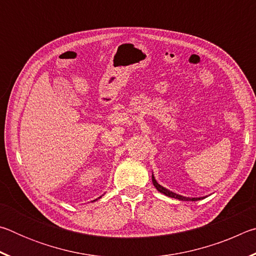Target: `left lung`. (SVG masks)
<instances>
[{
    "label": "left lung",
    "instance_id": "1",
    "mask_svg": "<svg viewBox=\"0 0 256 256\" xmlns=\"http://www.w3.org/2000/svg\"><path fill=\"white\" fill-rule=\"evenodd\" d=\"M152 183L154 185V188H157L160 193H162V194H164V196H167L170 198H178V200H180V201H198V200H202V198H186V196H180V194H176L174 192H172V190L164 188V186L158 184L157 180H154V174H152Z\"/></svg>",
    "mask_w": 256,
    "mask_h": 256
}]
</instances>
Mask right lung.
<instances>
[{"label":"right lung","mask_w":256,"mask_h":256,"mask_svg":"<svg viewBox=\"0 0 256 256\" xmlns=\"http://www.w3.org/2000/svg\"><path fill=\"white\" fill-rule=\"evenodd\" d=\"M102 198V196H100ZM96 200H97V198H96ZM96 200H94V201H96Z\"/></svg>","instance_id":"right-lung-1"}]
</instances>
